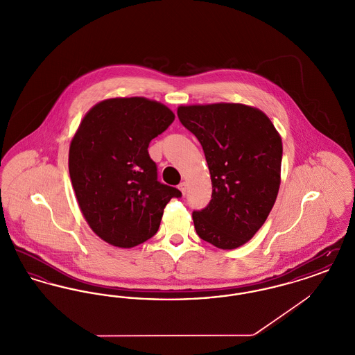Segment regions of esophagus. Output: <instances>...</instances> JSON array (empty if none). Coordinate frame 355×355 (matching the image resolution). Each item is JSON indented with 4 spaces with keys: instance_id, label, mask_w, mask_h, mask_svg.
Here are the masks:
<instances>
[{
    "instance_id": "1",
    "label": "esophagus",
    "mask_w": 355,
    "mask_h": 355,
    "mask_svg": "<svg viewBox=\"0 0 355 355\" xmlns=\"http://www.w3.org/2000/svg\"><path fill=\"white\" fill-rule=\"evenodd\" d=\"M178 189H180V191L185 196L186 194V189H187V184L186 182H181L180 185H178Z\"/></svg>"
}]
</instances>
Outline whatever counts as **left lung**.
Returning a JSON list of instances; mask_svg holds the SVG:
<instances>
[{
    "label": "left lung",
    "instance_id": "left-lung-1",
    "mask_svg": "<svg viewBox=\"0 0 355 355\" xmlns=\"http://www.w3.org/2000/svg\"><path fill=\"white\" fill-rule=\"evenodd\" d=\"M178 119L202 145L211 201L193 213L197 234L222 250L253 238L281 185L282 138L259 109L230 102L181 105Z\"/></svg>",
    "mask_w": 355,
    "mask_h": 355
}]
</instances>
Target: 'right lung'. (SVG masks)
I'll return each mask as SVG.
<instances>
[{
    "label": "right lung",
    "instance_id": "add662e5",
    "mask_svg": "<svg viewBox=\"0 0 355 355\" xmlns=\"http://www.w3.org/2000/svg\"><path fill=\"white\" fill-rule=\"evenodd\" d=\"M175 116L161 102L116 97L96 103L69 148V174L90 229L112 246L130 249L152 238L175 187L157 181L148 148Z\"/></svg>",
    "mask_w": 355,
    "mask_h": 355
}]
</instances>
